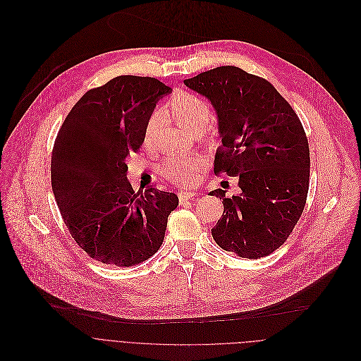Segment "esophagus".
I'll use <instances>...</instances> for the list:
<instances>
[{
	"label": "esophagus",
	"instance_id": "1",
	"mask_svg": "<svg viewBox=\"0 0 361 361\" xmlns=\"http://www.w3.org/2000/svg\"><path fill=\"white\" fill-rule=\"evenodd\" d=\"M196 196H197L196 192H188V190L178 193V197H179L180 202H185V200H188V199H193V197H196Z\"/></svg>",
	"mask_w": 361,
	"mask_h": 361
}]
</instances>
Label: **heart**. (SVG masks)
I'll list each match as a JSON object with an SVG mask.
<instances>
[{"label":"heart","mask_w":361,"mask_h":361,"mask_svg":"<svg viewBox=\"0 0 361 361\" xmlns=\"http://www.w3.org/2000/svg\"><path fill=\"white\" fill-rule=\"evenodd\" d=\"M168 109L173 119L185 129L190 132L204 130L210 119V108L209 105L195 94L186 91H178L168 102ZM164 112L157 109L151 114L147 125L145 132H143V139L147 143H152L157 132L162 123ZM203 161L199 158L190 157H172L164 165V175L179 185H189L193 183L197 178V172L202 166Z\"/></svg>","instance_id":"b5f03b06"}]
</instances>
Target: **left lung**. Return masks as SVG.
Instances as JSON below:
<instances>
[{
    "mask_svg": "<svg viewBox=\"0 0 361 361\" xmlns=\"http://www.w3.org/2000/svg\"><path fill=\"white\" fill-rule=\"evenodd\" d=\"M183 84L218 115L222 147L214 173L239 179L238 196L209 192L224 203L212 236L240 257L269 256L290 236L306 204L310 152L303 125L269 81L238 66L213 68Z\"/></svg>",
    "mask_w": 361,
    "mask_h": 361,
    "instance_id": "left-lung-1",
    "label": "left lung"
}]
</instances>
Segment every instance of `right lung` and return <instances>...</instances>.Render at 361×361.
<instances>
[{
	"label": "right lung",
	"instance_id": "1",
	"mask_svg": "<svg viewBox=\"0 0 361 361\" xmlns=\"http://www.w3.org/2000/svg\"><path fill=\"white\" fill-rule=\"evenodd\" d=\"M171 91L151 77H116L84 94L56 135L51 157L56 204L78 246L104 264L129 267L154 256L179 204L172 192H135L125 162L145 140L157 102Z\"/></svg>",
	"mask_w": 361,
	"mask_h": 361
}]
</instances>
